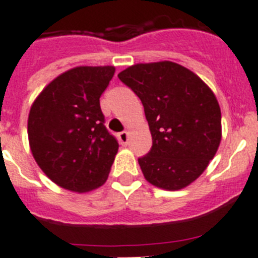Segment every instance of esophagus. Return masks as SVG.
I'll return each instance as SVG.
<instances>
[{
    "mask_svg": "<svg viewBox=\"0 0 258 258\" xmlns=\"http://www.w3.org/2000/svg\"><path fill=\"white\" fill-rule=\"evenodd\" d=\"M118 141L121 145H127V141H129V132H121L118 133Z\"/></svg>",
    "mask_w": 258,
    "mask_h": 258,
    "instance_id": "1",
    "label": "esophagus"
}]
</instances>
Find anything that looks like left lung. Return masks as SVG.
Masks as SVG:
<instances>
[{
  "label": "left lung",
  "instance_id": "1",
  "mask_svg": "<svg viewBox=\"0 0 258 258\" xmlns=\"http://www.w3.org/2000/svg\"><path fill=\"white\" fill-rule=\"evenodd\" d=\"M145 107L152 147L138 159L146 181L187 187L207 169L222 137L217 98L198 75L174 61L138 63L117 75Z\"/></svg>",
  "mask_w": 258,
  "mask_h": 258
}]
</instances>
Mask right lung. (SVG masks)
Here are the masks:
<instances>
[{"label": "right lung", "mask_w": 258, "mask_h": 258, "mask_svg": "<svg viewBox=\"0 0 258 258\" xmlns=\"http://www.w3.org/2000/svg\"><path fill=\"white\" fill-rule=\"evenodd\" d=\"M113 66H80L47 84L28 115L31 152L41 170L61 188L89 192L108 178L118 143L104 126L99 98Z\"/></svg>", "instance_id": "right-lung-1"}]
</instances>
